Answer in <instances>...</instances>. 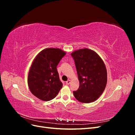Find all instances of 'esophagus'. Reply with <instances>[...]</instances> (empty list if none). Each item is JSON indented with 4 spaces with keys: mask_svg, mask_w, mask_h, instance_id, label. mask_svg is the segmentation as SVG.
Wrapping results in <instances>:
<instances>
[{
    "mask_svg": "<svg viewBox=\"0 0 135 135\" xmlns=\"http://www.w3.org/2000/svg\"><path fill=\"white\" fill-rule=\"evenodd\" d=\"M70 82H71V80H68V81H66V84L67 85H69V84L70 83Z\"/></svg>",
    "mask_w": 135,
    "mask_h": 135,
    "instance_id": "obj_1",
    "label": "esophagus"
}]
</instances>
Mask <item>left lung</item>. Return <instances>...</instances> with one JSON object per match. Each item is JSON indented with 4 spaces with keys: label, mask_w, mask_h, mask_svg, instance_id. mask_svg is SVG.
I'll return each instance as SVG.
<instances>
[{
    "label": "left lung",
    "mask_w": 135,
    "mask_h": 135,
    "mask_svg": "<svg viewBox=\"0 0 135 135\" xmlns=\"http://www.w3.org/2000/svg\"><path fill=\"white\" fill-rule=\"evenodd\" d=\"M77 71L79 87L73 92L75 99L90 103L99 99L107 83V71L103 60L96 52L88 48L71 53Z\"/></svg>",
    "instance_id": "1"
}]
</instances>
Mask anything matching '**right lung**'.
Here are the masks:
<instances>
[{
    "instance_id": "right-lung-1",
    "label": "right lung",
    "mask_w": 135,
    "mask_h": 135,
    "mask_svg": "<svg viewBox=\"0 0 135 135\" xmlns=\"http://www.w3.org/2000/svg\"><path fill=\"white\" fill-rule=\"evenodd\" d=\"M66 54L60 48H46L32 61L28 73L27 84L30 92L39 99L52 100L62 87L57 66Z\"/></svg>"
}]
</instances>
